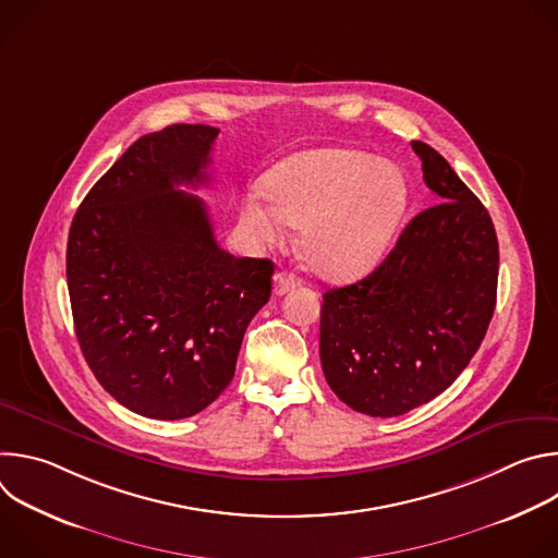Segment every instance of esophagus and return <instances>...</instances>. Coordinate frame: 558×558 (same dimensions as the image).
<instances>
[{"label":"esophagus","mask_w":558,"mask_h":558,"mask_svg":"<svg viewBox=\"0 0 558 558\" xmlns=\"http://www.w3.org/2000/svg\"><path fill=\"white\" fill-rule=\"evenodd\" d=\"M295 284H298V278H295L293 274L278 271V274L274 276V293H276V295H284V293H289Z\"/></svg>","instance_id":"obj_1"}]
</instances>
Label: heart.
I'll return each mask as SVG.
<instances>
[{"instance_id":"b5f03b06","label":"heart","mask_w":558,"mask_h":558,"mask_svg":"<svg viewBox=\"0 0 558 558\" xmlns=\"http://www.w3.org/2000/svg\"><path fill=\"white\" fill-rule=\"evenodd\" d=\"M258 194L241 203V222L256 245H276L282 222L300 229L304 263L320 278H360L384 256L400 225L404 174L362 149L320 147L291 154L265 174Z\"/></svg>"}]
</instances>
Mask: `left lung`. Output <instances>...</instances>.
Returning <instances> with one entry per match:
<instances>
[{
    "label": "left lung",
    "mask_w": 558,
    "mask_h": 558,
    "mask_svg": "<svg viewBox=\"0 0 558 558\" xmlns=\"http://www.w3.org/2000/svg\"><path fill=\"white\" fill-rule=\"evenodd\" d=\"M411 145L437 203L404 227L373 274L329 289L320 308L325 377L371 417L404 415L444 392L482 347L497 304L488 209L437 149Z\"/></svg>",
    "instance_id": "left-lung-1"
}]
</instances>
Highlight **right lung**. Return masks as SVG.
<instances>
[{"instance_id": "1", "label": "right lung", "mask_w": 558, "mask_h": 558, "mask_svg": "<svg viewBox=\"0 0 558 558\" xmlns=\"http://www.w3.org/2000/svg\"><path fill=\"white\" fill-rule=\"evenodd\" d=\"M218 128L177 123L134 141L78 205L65 252L82 353L114 400L149 420L207 409L233 377L274 263L218 247L207 205Z\"/></svg>"}]
</instances>
